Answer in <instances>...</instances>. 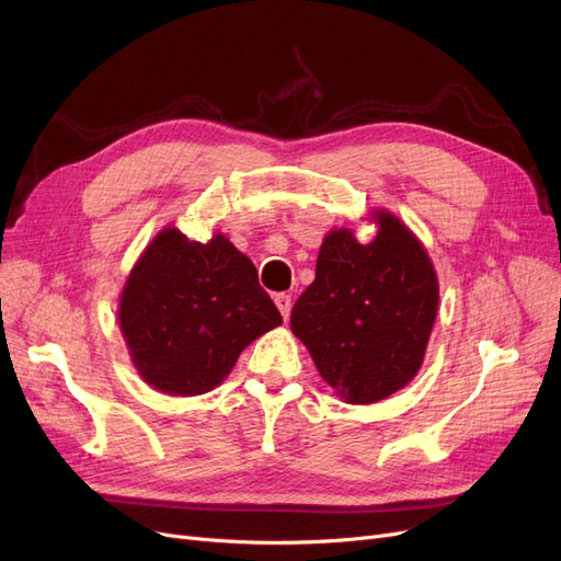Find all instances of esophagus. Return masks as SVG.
<instances>
[{
    "instance_id": "1",
    "label": "esophagus",
    "mask_w": 561,
    "mask_h": 561,
    "mask_svg": "<svg viewBox=\"0 0 561 561\" xmlns=\"http://www.w3.org/2000/svg\"><path fill=\"white\" fill-rule=\"evenodd\" d=\"M274 301H276V307H278L280 316H283L285 320L290 318V311H293V297H290V295H285V293H280V295H276V297H274Z\"/></svg>"
}]
</instances>
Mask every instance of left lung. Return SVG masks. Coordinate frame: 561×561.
Masks as SVG:
<instances>
[{
    "mask_svg": "<svg viewBox=\"0 0 561 561\" xmlns=\"http://www.w3.org/2000/svg\"><path fill=\"white\" fill-rule=\"evenodd\" d=\"M367 217L375 239L332 229L316 280L295 301L290 328L322 381L351 404H371L410 383L426 358L439 283L426 248L386 208Z\"/></svg>",
    "mask_w": 561,
    "mask_h": 561,
    "instance_id": "8db88e82",
    "label": "left lung"
}]
</instances>
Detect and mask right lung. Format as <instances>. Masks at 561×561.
<instances>
[{"mask_svg": "<svg viewBox=\"0 0 561 561\" xmlns=\"http://www.w3.org/2000/svg\"><path fill=\"white\" fill-rule=\"evenodd\" d=\"M116 318L142 381L182 398L222 383L243 348L283 322L225 233L198 243L178 227L161 229L133 264Z\"/></svg>", "mask_w": 561, "mask_h": 561, "instance_id": "right-lung-1", "label": "right lung"}]
</instances>
